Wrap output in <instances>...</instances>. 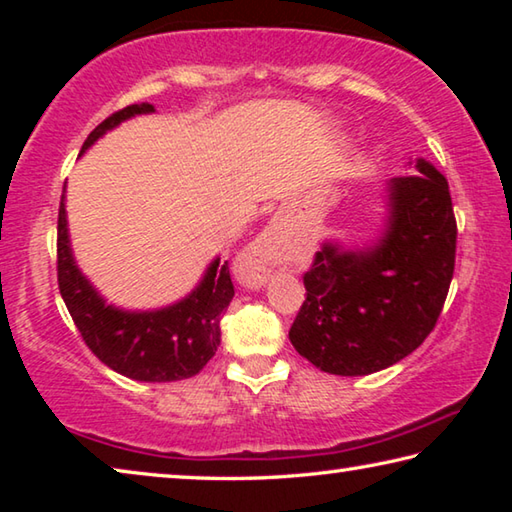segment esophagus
Wrapping results in <instances>:
<instances>
[{"instance_id":"esophagus-1","label":"esophagus","mask_w":512,"mask_h":512,"mask_svg":"<svg viewBox=\"0 0 512 512\" xmlns=\"http://www.w3.org/2000/svg\"><path fill=\"white\" fill-rule=\"evenodd\" d=\"M287 250H289V239H287V232H284V223L275 219L262 232V235H259L253 244L244 250V255H241V264H239L241 282L250 289L264 287L266 277L271 275L275 266L282 264Z\"/></svg>"}]
</instances>
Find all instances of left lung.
Wrapping results in <instances>:
<instances>
[{"label":"left lung","instance_id":"8db88e82","mask_svg":"<svg viewBox=\"0 0 512 512\" xmlns=\"http://www.w3.org/2000/svg\"><path fill=\"white\" fill-rule=\"evenodd\" d=\"M384 187L368 241L329 237L305 273L307 298L289 339L329 375H372L422 345L443 311L456 257L447 178L429 160Z\"/></svg>","mask_w":512,"mask_h":512}]
</instances>
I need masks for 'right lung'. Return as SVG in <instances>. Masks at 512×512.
<instances>
[{
    "instance_id": "add662e5",
    "label": "right lung",
    "mask_w": 512,
    "mask_h": 512,
    "mask_svg": "<svg viewBox=\"0 0 512 512\" xmlns=\"http://www.w3.org/2000/svg\"><path fill=\"white\" fill-rule=\"evenodd\" d=\"M151 103H133L94 128L81 155L124 121L153 115ZM65 189L58 210V287L88 348L119 375L135 381H178L198 375L221 343L219 320L232 287L228 262L214 257L196 287L155 309H126L94 287L76 262L67 225Z\"/></svg>"
}]
</instances>
